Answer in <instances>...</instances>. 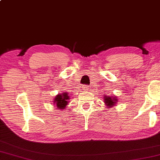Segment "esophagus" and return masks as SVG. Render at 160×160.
<instances>
[{
  "mask_svg": "<svg viewBox=\"0 0 160 160\" xmlns=\"http://www.w3.org/2000/svg\"><path fill=\"white\" fill-rule=\"evenodd\" d=\"M82 88H83L84 91H87L89 88H88V86H87V85H84V86H82Z\"/></svg>",
  "mask_w": 160,
  "mask_h": 160,
  "instance_id": "34e87169",
  "label": "esophagus"
}]
</instances>
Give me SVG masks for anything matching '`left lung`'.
Listing matches in <instances>:
<instances>
[{
	"label": "left lung",
	"mask_w": 160,
	"mask_h": 160,
	"mask_svg": "<svg viewBox=\"0 0 160 160\" xmlns=\"http://www.w3.org/2000/svg\"><path fill=\"white\" fill-rule=\"evenodd\" d=\"M103 101H104L105 104L108 108H112V106L116 105L117 102H118L117 98L113 97V96H103Z\"/></svg>",
	"instance_id": "left-lung-1"
}]
</instances>
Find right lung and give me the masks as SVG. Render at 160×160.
Segmentation results:
<instances>
[{"label":"right lung","instance_id":"1","mask_svg":"<svg viewBox=\"0 0 160 160\" xmlns=\"http://www.w3.org/2000/svg\"><path fill=\"white\" fill-rule=\"evenodd\" d=\"M69 99V96L68 95V92H63L62 93L58 94L56 96L54 100V103L57 106L58 109L64 110L67 105L68 104V100Z\"/></svg>","mask_w":160,"mask_h":160}]
</instances>
